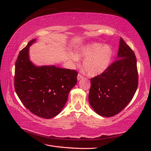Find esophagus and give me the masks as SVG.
<instances>
[{
    "label": "esophagus",
    "instance_id": "esophagus-1",
    "mask_svg": "<svg viewBox=\"0 0 151 151\" xmlns=\"http://www.w3.org/2000/svg\"><path fill=\"white\" fill-rule=\"evenodd\" d=\"M84 78V76H83L82 75H81V74H78V76H77V79L78 80V81H79V80H81V79H82V78Z\"/></svg>",
    "mask_w": 151,
    "mask_h": 151
}]
</instances>
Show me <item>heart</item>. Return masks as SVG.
Returning a JSON list of instances; mask_svg holds the SVG:
<instances>
[{
  "label": "heart",
  "mask_w": 151,
  "mask_h": 151,
  "mask_svg": "<svg viewBox=\"0 0 151 151\" xmlns=\"http://www.w3.org/2000/svg\"><path fill=\"white\" fill-rule=\"evenodd\" d=\"M113 56L114 50L111 46L99 43H93L82 47L77 55L69 53L70 58L76 63H78L79 58L85 59L83 66L90 76L104 73L110 66Z\"/></svg>",
  "instance_id": "1"
}]
</instances>
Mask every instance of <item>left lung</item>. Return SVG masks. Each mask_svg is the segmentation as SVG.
<instances>
[{
  "label": "left lung",
  "instance_id": "left-lung-1",
  "mask_svg": "<svg viewBox=\"0 0 151 151\" xmlns=\"http://www.w3.org/2000/svg\"><path fill=\"white\" fill-rule=\"evenodd\" d=\"M137 86L135 54L121 37L117 60L104 73L91 78L89 102L99 115L106 117L114 116L132 100Z\"/></svg>",
  "mask_w": 151,
  "mask_h": 151
}]
</instances>
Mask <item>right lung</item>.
Masks as SVG:
<instances>
[{"label": "right lung", "instance_id": "1", "mask_svg": "<svg viewBox=\"0 0 151 151\" xmlns=\"http://www.w3.org/2000/svg\"><path fill=\"white\" fill-rule=\"evenodd\" d=\"M34 39L19 52L15 62L14 87L22 103L32 113L45 119L62 111L70 89L77 82L76 70L55 65L37 67L30 62L28 50Z\"/></svg>", "mask_w": 151, "mask_h": 151}]
</instances>
